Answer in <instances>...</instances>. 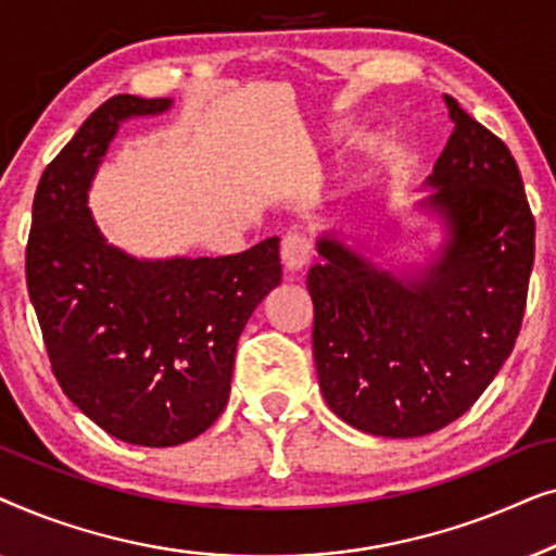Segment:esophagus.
<instances>
[{"mask_svg": "<svg viewBox=\"0 0 556 556\" xmlns=\"http://www.w3.org/2000/svg\"><path fill=\"white\" fill-rule=\"evenodd\" d=\"M280 261H283V268L288 273L303 270L311 263V242L299 232L286 235L283 242H280Z\"/></svg>", "mask_w": 556, "mask_h": 556, "instance_id": "esophagus-1", "label": "esophagus"}]
</instances>
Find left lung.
<instances>
[{"mask_svg": "<svg viewBox=\"0 0 556 556\" xmlns=\"http://www.w3.org/2000/svg\"><path fill=\"white\" fill-rule=\"evenodd\" d=\"M453 134L420 207L447 240L415 278L379 270L331 235L308 270L314 359L326 405L352 428L420 438L481 397L519 337L534 215L511 151L445 96Z\"/></svg>", "mask_w": 556, "mask_h": 556, "instance_id": "left-lung-1", "label": "left lung"}]
</instances>
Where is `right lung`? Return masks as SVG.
Returning <instances> with one entry per match:
<instances>
[{
  "instance_id": "obj_1",
  "label": "right lung",
  "mask_w": 556,
  "mask_h": 556,
  "mask_svg": "<svg viewBox=\"0 0 556 556\" xmlns=\"http://www.w3.org/2000/svg\"><path fill=\"white\" fill-rule=\"evenodd\" d=\"M169 98L113 96L48 164L25 273L52 375L73 405L131 445L187 443L223 415L235 349L280 283L278 238L223 257L139 261L93 223L88 189L121 121Z\"/></svg>"
}]
</instances>
